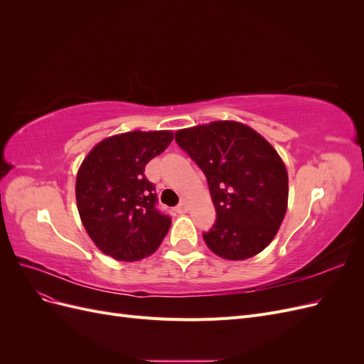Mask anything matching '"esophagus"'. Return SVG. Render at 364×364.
<instances>
[{
    "mask_svg": "<svg viewBox=\"0 0 364 364\" xmlns=\"http://www.w3.org/2000/svg\"><path fill=\"white\" fill-rule=\"evenodd\" d=\"M176 211H178V213H186V211H188V202L181 200V203L176 206Z\"/></svg>",
    "mask_w": 364,
    "mask_h": 364,
    "instance_id": "obj_1",
    "label": "esophagus"
}]
</instances>
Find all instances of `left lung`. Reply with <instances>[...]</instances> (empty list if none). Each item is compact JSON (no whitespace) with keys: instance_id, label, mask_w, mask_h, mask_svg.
<instances>
[{"instance_id":"8db88e82","label":"left lung","mask_w":364,"mask_h":364,"mask_svg":"<svg viewBox=\"0 0 364 364\" xmlns=\"http://www.w3.org/2000/svg\"><path fill=\"white\" fill-rule=\"evenodd\" d=\"M178 146L203 171L215 206L206 246L240 261L266 249L287 211L289 176L269 142L237 121L176 132Z\"/></svg>"}]
</instances>
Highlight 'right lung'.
<instances>
[{
	"instance_id": "obj_1",
	"label": "right lung",
	"mask_w": 364,
	"mask_h": 364,
	"mask_svg": "<svg viewBox=\"0 0 364 364\" xmlns=\"http://www.w3.org/2000/svg\"><path fill=\"white\" fill-rule=\"evenodd\" d=\"M173 141L168 130L127 132L103 139L75 181L77 209L87 235L106 255L138 261L155 252L171 226L158 209L146 165Z\"/></svg>"
}]
</instances>
